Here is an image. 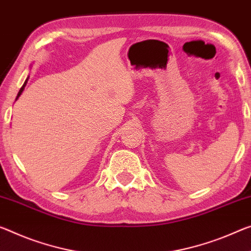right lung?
Instances as JSON below:
<instances>
[{
    "instance_id": "add662e5",
    "label": "right lung",
    "mask_w": 251,
    "mask_h": 251,
    "mask_svg": "<svg viewBox=\"0 0 251 251\" xmlns=\"http://www.w3.org/2000/svg\"><path fill=\"white\" fill-rule=\"evenodd\" d=\"M27 80H29V77H27L26 79H25V83H23V86L21 87V89L19 90V94H18V96H17V98H15V100H17V99L20 97V95L22 94V91H23V89H25V85H26V82H27Z\"/></svg>"
}]
</instances>
